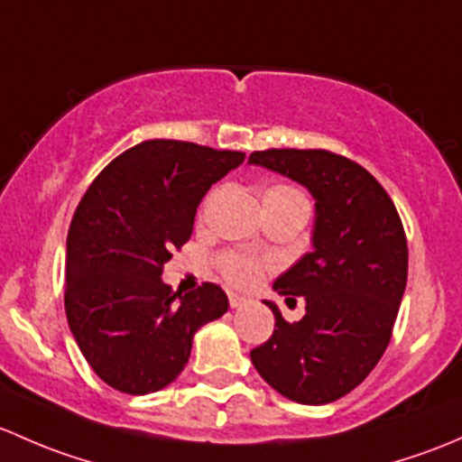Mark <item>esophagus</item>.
Instances as JSON below:
<instances>
[{
    "mask_svg": "<svg viewBox=\"0 0 462 462\" xmlns=\"http://www.w3.org/2000/svg\"><path fill=\"white\" fill-rule=\"evenodd\" d=\"M229 304H231V309H240L246 304V298L237 296V293H229Z\"/></svg>",
    "mask_w": 462,
    "mask_h": 462,
    "instance_id": "esophagus-1",
    "label": "esophagus"
}]
</instances>
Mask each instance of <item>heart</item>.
I'll use <instances>...</instances> for the list:
<instances>
[{
    "label": "heart",
    "mask_w": 462,
    "mask_h": 462,
    "mask_svg": "<svg viewBox=\"0 0 462 462\" xmlns=\"http://www.w3.org/2000/svg\"><path fill=\"white\" fill-rule=\"evenodd\" d=\"M264 199V211L269 208H302L309 211V199L298 187L287 182L271 184L263 191ZM217 271H220L222 278L233 287H254L260 278L264 275V271L271 269V264L266 260L254 258L249 254H242V251H225V254L217 255L216 260Z\"/></svg>",
    "instance_id": "obj_1"
}]
</instances>
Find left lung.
Masks as SVG:
<instances>
[{
    "label": "left lung",
    "instance_id": "1",
    "mask_svg": "<svg viewBox=\"0 0 462 462\" xmlns=\"http://www.w3.org/2000/svg\"><path fill=\"white\" fill-rule=\"evenodd\" d=\"M251 164L296 180L316 198L313 251L275 280L307 313L275 329L251 363L289 401L327 405L358 387L383 358L407 284V237L383 184L358 162L325 149H266Z\"/></svg>",
    "mask_w": 462,
    "mask_h": 462
}]
</instances>
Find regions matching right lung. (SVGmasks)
Segmentation results:
<instances>
[{
    "label": "right lung",
    "mask_w": 462,
    "mask_h": 462,
    "mask_svg": "<svg viewBox=\"0 0 462 462\" xmlns=\"http://www.w3.org/2000/svg\"><path fill=\"white\" fill-rule=\"evenodd\" d=\"M242 160L240 151L146 140L79 199L66 237L64 307L79 351L108 387L144 396L173 383L193 334L229 309L217 284L182 296L160 275L191 237L211 184Z\"/></svg>",
    "instance_id": "right-lung-1"
}]
</instances>
